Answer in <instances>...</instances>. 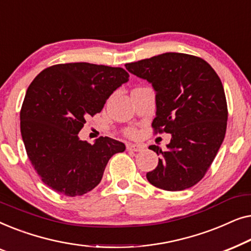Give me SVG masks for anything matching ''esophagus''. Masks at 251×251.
Segmentation results:
<instances>
[{
    "instance_id": "1",
    "label": "esophagus",
    "mask_w": 251,
    "mask_h": 251,
    "mask_svg": "<svg viewBox=\"0 0 251 251\" xmlns=\"http://www.w3.org/2000/svg\"><path fill=\"white\" fill-rule=\"evenodd\" d=\"M126 149L132 151V152H140V151L144 150V146L140 145V144H128Z\"/></svg>"
}]
</instances>
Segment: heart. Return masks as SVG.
I'll return each instance as SVG.
<instances>
[{"mask_svg": "<svg viewBox=\"0 0 251 251\" xmlns=\"http://www.w3.org/2000/svg\"><path fill=\"white\" fill-rule=\"evenodd\" d=\"M128 133H129V135H133V133H135V131H133V130H129Z\"/></svg>", "mask_w": 251, "mask_h": 251, "instance_id": "obj_1", "label": "heart"}]
</instances>
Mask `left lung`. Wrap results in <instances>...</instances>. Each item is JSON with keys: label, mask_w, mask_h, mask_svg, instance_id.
Masks as SVG:
<instances>
[{"label": "left lung", "mask_w": 251, "mask_h": 251, "mask_svg": "<svg viewBox=\"0 0 251 251\" xmlns=\"http://www.w3.org/2000/svg\"><path fill=\"white\" fill-rule=\"evenodd\" d=\"M130 73L152 84L155 118L152 126L171 135L147 180L166 191L199 183L211 166L226 132L227 104L221 78L207 61L186 53L166 52L126 64Z\"/></svg>", "instance_id": "obj_1"}]
</instances>
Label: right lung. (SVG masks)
<instances>
[{
  "instance_id": "right-lung-1",
  "label": "right lung",
  "mask_w": 251,
  "mask_h": 251,
  "mask_svg": "<svg viewBox=\"0 0 251 251\" xmlns=\"http://www.w3.org/2000/svg\"><path fill=\"white\" fill-rule=\"evenodd\" d=\"M129 81L121 67L89 63L48 67L27 89L20 111V131L28 159L51 190L83 195L100 183L108 160L126 145L100 137L94 145L78 132L113 92Z\"/></svg>"
}]
</instances>
